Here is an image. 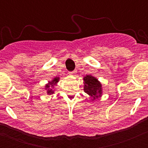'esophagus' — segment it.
<instances>
[{"instance_id": "34e87169", "label": "esophagus", "mask_w": 148, "mask_h": 148, "mask_svg": "<svg viewBox=\"0 0 148 148\" xmlns=\"http://www.w3.org/2000/svg\"><path fill=\"white\" fill-rule=\"evenodd\" d=\"M77 70H74V71H69V74H71V75H75L76 74H77Z\"/></svg>"}]
</instances>
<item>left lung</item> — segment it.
<instances>
[{"mask_svg":"<svg viewBox=\"0 0 148 148\" xmlns=\"http://www.w3.org/2000/svg\"><path fill=\"white\" fill-rule=\"evenodd\" d=\"M84 80L85 82L84 90L86 94L92 97L93 99L100 96L102 94V85L96 78L87 75L84 78Z\"/></svg>","mask_w":148,"mask_h":148,"instance_id":"obj_1","label":"left lung"}]
</instances>
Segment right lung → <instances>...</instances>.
Listing matches in <instances>:
<instances>
[{
  "mask_svg": "<svg viewBox=\"0 0 148 148\" xmlns=\"http://www.w3.org/2000/svg\"><path fill=\"white\" fill-rule=\"evenodd\" d=\"M58 81H59V78H57V77H56V78H54V79H53V81L49 82V84H48L47 85H46V88H49V86H53V85L56 84L58 82ZM53 92H53V89H48V91H47V93L49 94V95H52V94H53Z\"/></svg>",
  "mask_w": 148,
  "mask_h": 148,
  "instance_id": "right-lung-1",
  "label": "right lung"
}]
</instances>
